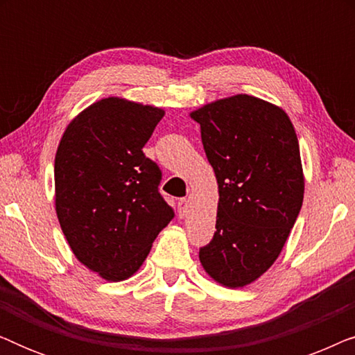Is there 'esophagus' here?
Listing matches in <instances>:
<instances>
[{"instance_id":"34e87169","label":"esophagus","mask_w":355,"mask_h":355,"mask_svg":"<svg viewBox=\"0 0 355 355\" xmlns=\"http://www.w3.org/2000/svg\"><path fill=\"white\" fill-rule=\"evenodd\" d=\"M187 211H189V200H187V198H181V200L178 202L179 218H186Z\"/></svg>"}]
</instances>
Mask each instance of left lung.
Returning a JSON list of instances; mask_svg holds the SVG:
<instances>
[{
  "mask_svg": "<svg viewBox=\"0 0 355 355\" xmlns=\"http://www.w3.org/2000/svg\"><path fill=\"white\" fill-rule=\"evenodd\" d=\"M191 118L220 193L215 236L198 259L216 283L244 288L275 263L302 207L297 135L283 108L245 94L203 105Z\"/></svg>",
  "mask_w": 355,
  "mask_h": 355,
  "instance_id": "left-lung-1",
  "label": "left lung"
}]
</instances>
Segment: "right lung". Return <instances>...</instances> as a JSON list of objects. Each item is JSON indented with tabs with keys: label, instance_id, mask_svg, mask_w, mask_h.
I'll return each instance as SVG.
<instances>
[{
	"label": "right lung",
	"instance_id": "add662e5",
	"mask_svg": "<svg viewBox=\"0 0 355 355\" xmlns=\"http://www.w3.org/2000/svg\"><path fill=\"white\" fill-rule=\"evenodd\" d=\"M163 116L108 96L77 114L58 145V220L76 259L106 281L130 278L174 216L158 192L162 171L142 152Z\"/></svg>",
	"mask_w": 355,
	"mask_h": 355
}]
</instances>
